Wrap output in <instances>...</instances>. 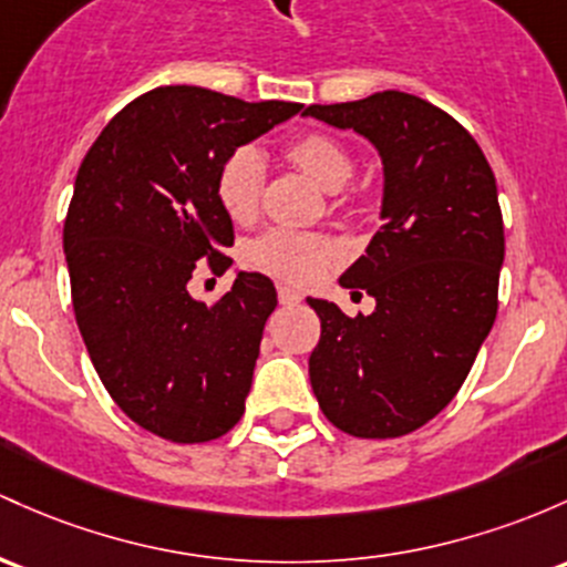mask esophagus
Listing matches in <instances>:
<instances>
[{
  "label": "esophagus",
  "mask_w": 567,
  "mask_h": 567,
  "mask_svg": "<svg viewBox=\"0 0 567 567\" xmlns=\"http://www.w3.org/2000/svg\"><path fill=\"white\" fill-rule=\"evenodd\" d=\"M277 298L279 303H285V307H293V303L301 301V296H298L290 285H277Z\"/></svg>",
  "instance_id": "34e87169"
}]
</instances>
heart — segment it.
<instances>
[{"label": "heart", "instance_id": "obj_1", "mask_svg": "<svg viewBox=\"0 0 567 567\" xmlns=\"http://www.w3.org/2000/svg\"><path fill=\"white\" fill-rule=\"evenodd\" d=\"M285 155L307 172L322 188L336 190L352 177L354 164L341 142L322 132L298 134L288 142ZM264 188V161L255 147H236L220 161L215 172V198L234 223L252 220ZM339 258V245L326 234H303L290 228H269L247 245L245 260L255 271L288 279V282H312Z\"/></svg>", "mask_w": 567, "mask_h": 567}]
</instances>
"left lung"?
Masks as SVG:
<instances>
[{
  "label": "left lung",
  "mask_w": 567,
  "mask_h": 567,
  "mask_svg": "<svg viewBox=\"0 0 567 567\" xmlns=\"http://www.w3.org/2000/svg\"><path fill=\"white\" fill-rule=\"evenodd\" d=\"M303 115L354 128L384 164L382 228L341 274L377 298L320 317L309 379L322 414L358 439H398L431 422L474 365L497 315L503 215L482 147L444 110L403 91L309 104Z\"/></svg>",
  "instance_id": "obj_1"
}]
</instances>
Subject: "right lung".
<instances>
[{"label": "right lung", "instance_id": "1", "mask_svg": "<svg viewBox=\"0 0 567 567\" xmlns=\"http://www.w3.org/2000/svg\"><path fill=\"white\" fill-rule=\"evenodd\" d=\"M301 107L164 85L117 112L78 169L64 220L74 320L121 412L174 444L220 439L241 420L277 307L264 274L239 271L213 307L188 293L196 269L231 266L215 172Z\"/></svg>", "mask_w": 567, "mask_h": 567}]
</instances>
